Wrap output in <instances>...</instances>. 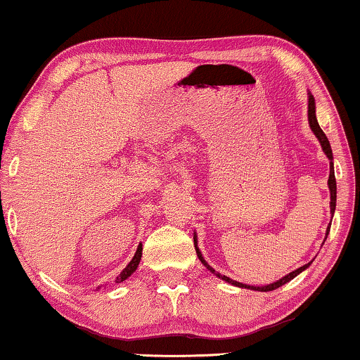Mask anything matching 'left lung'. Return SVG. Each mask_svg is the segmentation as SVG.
Wrapping results in <instances>:
<instances>
[{
    "mask_svg": "<svg viewBox=\"0 0 360 360\" xmlns=\"http://www.w3.org/2000/svg\"><path fill=\"white\" fill-rule=\"evenodd\" d=\"M308 124H310V129H311V131L313 134H315V136L318 139V141H320V145H321V148H323V151H325V155H326V158L330 160V179H328V189H330V195H331V202H330V209H331V220H333V215H334V210H336V178H334V165H333V150H331V145H330V140H328V136L325 135V131L321 130V127H320V124H318V119H316V105H315V98H313L311 96V93H308ZM330 229H331V224H330V226H328L326 229V236H328V233H330ZM326 240V238H325ZM194 246H195V251H197V256H199V259H200V262L202 264H204L207 269H209L212 274H215L217 277H219V279H221V281H225V282H229V283H231V285H235V287H240V288H250V290H259V292H271V290H276V288H279V287H282L283 283H287L288 281H292L293 277H297L298 274H300V272H303L307 269L308 266L311 264V262H308V264H305V266H302V267H298V269H295V271H292V272H288L287 276H283L282 279H279V281H276V282H272V283H267V285H248V283H241V282H238V281H233V279H230V277H226V276H221L220 272H217L214 267H212L209 262H207L205 259H204V256H202V252H200V250H199V246H197V235H195V231H194Z\"/></svg>",
    "mask_w": 360,
    "mask_h": 360,
    "instance_id": "obj_1",
    "label": "left lung"
}]
</instances>
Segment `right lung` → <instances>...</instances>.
Segmentation results:
<instances>
[{
	"label": "right lung",
	"instance_id": "add662e5",
	"mask_svg": "<svg viewBox=\"0 0 360 360\" xmlns=\"http://www.w3.org/2000/svg\"><path fill=\"white\" fill-rule=\"evenodd\" d=\"M141 250H143V248H141V243L139 246H136V251H135V255H134V257H131V261L129 262L127 266H125V269L120 272L119 274V277L117 279H115V282H124L125 279H129V277L134 274V272L136 271V267H139V264H140V259H141ZM98 288H101V285L98 287Z\"/></svg>",
	"mask_w": 360,
	"mask_h": 360
}]
</instances>
